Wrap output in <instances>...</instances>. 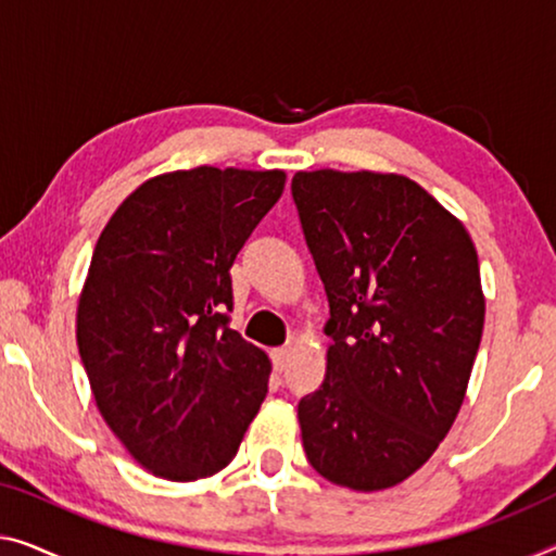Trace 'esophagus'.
Instances as JSON below:
<instances>
[{
  "label": "esophagus",
  "mask_w": 556,
  "mask_h": 556,
  "mask_svg": "<svg viewBox=\"0 0 556 556\" xmlns=\"http://www.w3.org/2000/svg\"><path fill=\"white\" fill-rule=\"evenodd\" d=\"M289 357H292V350H289V346H277V350H271V364H275V371H285Z\"/></svg>",
  "instance_id": "esophagus-1"
}]
</instances>
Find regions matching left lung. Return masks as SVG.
<instances>
[{
	"instance_id": "8db88e82",
	"label": "left lung",
	"mask_w": 556,
	"mask_h": 556,
	"mask_svg": "<svg viewBox=\"0 0 556 556\" xmlns=\"http://www.w3.org/2000/svg\"><path fill=\"white\" fill-rule=\"evenodd\" d=\"M292 199L331 339L325 382L296 409L306 459L334 484L387 490L459 414L484 329L477 250L400 174L296 172Z\"/></svg>"
}]
</instances>
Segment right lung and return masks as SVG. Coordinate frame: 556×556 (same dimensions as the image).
I'll list each match as a JSON object with an SVG mask.
<instances>
[{
    "mask_svg": "<svg viewBox=\"0 0 556 556\" xmlns=\"http://www.w3.org/2000/svg\"><path fill=\"white\" fill-rule=\"evenodd\" d=\"M281 189L277 169L162 174L99 235L79 357L104 421L156 477L225 469L267 396V354L229 327V269Z\"/></svg>",
    "mask_w": 556,
    "mask_h": 556,
    "instance_id": "right-lung-1",
    "label": "right lung"
}]
</instances>
